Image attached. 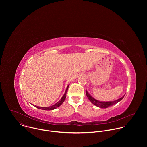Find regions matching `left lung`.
I'll list each match as a JSON object with an SVG mask.
<instances>
[{
  "label": "left lung",
  "instance_id": "8db88e82",
  "mask_svg": "<svg viewBox=\"0 0 147 147\" xmlns=\"http://www.w3.org/2000/svg\"><path fill=\"white\" fill-rule=\"evenodd\" d=\"M86 95L88 97V98L89 99V100L91 102V103H92L95 105H96L98 107H99L100 108H107L117 103V102H119V101H120L124 96H123V97H121V98L118 99L116 100L115 101H111V102H100L98 101L96 99H95L94 98H93L87 92V90H86Z\"/></svg>",
  "mask_w": 147,
  "mask_h": 147
}]
</instances>
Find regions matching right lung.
<instances>
[{"instance_id": "add662e5", "label": "right lung", "mask_w": 147, "mask_h": 147, "mask_svg": "<svg viewBox=\"0 0 147 147\" xmlns=\"http://www.w3.org/2000/svg\"><path fill=\"white\" fill-rule=\"evenodd\" d=\"M69 86H67V88H66V90L65 91V94L63 95V97L61 98V99L58 102H57L56 103H55V105H53L51 106V107H37V106H35L36 108H38V109H43V110H46V111H51V110H53V109H55L56 108H57V107H59V106H60L62 104V103L66 99V93H67V90H68V88H69Z\"/></svg>"}]
</instances>
